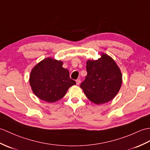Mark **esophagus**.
Wrapping results in <instances>:
<instances>
[{
  "label": "esophagus",
  "mask_w": 150,
  "mask_h": 150,
  "mask_svg": "<svg viewBox=\"0 0 150 150\" xmlns=\"http://www.w3.org/2000/svg\"><path fill=\"white\" fill-rule=\"evenodd\" d=\"M80 83H81V80H80V79H76V85H79Z\"/></svg>",
  "instance_id": "esophagus-1"
}]
</instances>
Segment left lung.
<instances>
[{
  "instance_id": "obj_1",
  "label": "left lung",
  "mask_w": 150,
  "mask_h": 150,
  "mask_svg": "<svg viewBox=\"0 0 150 150\" xmlns=\"http://www.w3.org/2000/svg\"><path fill=\"white\" fill-rule=\"evenodd\" d=\"M86 71L88 74L80 86L90 101L99 105L116 96L122 83V75L112 58L103 54L98 60H89Z\"/></svg>"
}]
</instances>
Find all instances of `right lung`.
Segmentation results:
<instances>
[{
	"mask_svg": "<svg viewBox=\"0 0 150 150\" xmlns=\"http://www.w3.org/2000/svg\"><path fill=\"white\" fill-rule=\"evenodd\" d=\"M62 62L47 58L33 69L30 85L33 93L41 100L55 102L61 99L69 87L76 82L69 77V71L62 68Z\"/></svg>",
	"mask_w": 150,
	"mask_h": 150,
	"instance_id": "add662e5",
	"label": "right lung"
}]
</instances>
